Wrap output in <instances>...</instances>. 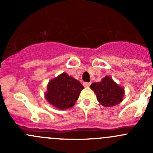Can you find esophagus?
<instances>
[{"label":"esophagus","mask_w":153,"mask_h":153,"mask_svg":"<svg viewBox=\"0 0 153 153\" xmlns=\"http://www.w3.org/2000/svg\"><path fill=\"white\" fill-rule=\"evenodd\" d=\"M91 83L90 82H84V86H85V87H89V86H90Z\"/></svg>","instance_id":"esophagus-1"}]
</instances>
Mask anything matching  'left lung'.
Segmentation results:
<instances>
[{
  "instance_id": "1",
  "label": "left lung",
  "mask_w": 153,
  "mask_h": 153,
  "mask_svg": "<svg viewBox=\"0 0 153 153\" xmlns=\"http://www.w3.org/2000/svg\"><path fill=\"white\" fill-rule=\"evenodd\" d=\"M90 88L96 95L97 100L104 106H113L123 101L124 89L116 84L109 76L102 78L101 81L92 83Z\"/></svg>"
}]
</instances>
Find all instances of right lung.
I'll use <instances>...</instances> for the list:
<instances>
[{"instance_id": "right-lung-1", "label": "right lung", "mask_w": 153, "mask_h": 153, "mask_svg": "<svg viewBox=\"0 0 153 153\" xmlns=\"http://www.w3.org/2000/svg\"><path fill=\"white\" fill-rule=\"evenodd\" d=\"M83 89L84 86L78 80L63 72L49 81L45 98L55 107L66 109L75 105Z\"/></svg>"}]
</instances>
